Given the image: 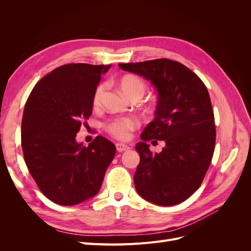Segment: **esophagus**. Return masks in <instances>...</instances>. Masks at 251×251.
Instances as JSON below:
<instances>
[{"mask_svg":"<svg viewBox=\"0 0 251 251\" xmlns=\"http://www.w3.org/2000/svg\"><path fill=\"white\" fill-rule=\"evenodd\" d=\"M130 149V147L126 146V144H124V143H116V150L118 151H126Z\"/></svg>","mask_w":251,"mask_h":251,"instance_id":"34e87169","label":"esophagus"}]
</instances>
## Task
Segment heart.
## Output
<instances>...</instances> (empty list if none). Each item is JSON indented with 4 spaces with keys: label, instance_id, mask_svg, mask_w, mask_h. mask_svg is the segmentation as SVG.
<instances>
[{
    "label": "heart",
    "instance_id": "obj_1",
    "mask_svg": "<svg viewBox=\"0 0 251 251\" xmlns=\"http://www.w3.org/2000/svg\"><path fill=\"white\" fill-rule=\"evenodd\" d=\"M119 87L128 100L133 97H141L146 91V85L143 80L135 75H126L119 80ZM105 91H107V83H100L97 87L93 97L94 107L100 105ZM138 125V120L133 117H120L111 120L105 126V128L115 138L126 140L131 137V132L135 130Z\"/></svg>",
    "mask_w": 251,
    "mask_h": 251
}]
</instances>
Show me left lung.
I'll return each mask as SVG.
<instances>
[{
  "label": "left lung",
  "mask_w": 251,
  "mask_h": 251,
  "mask_svg": "<svg viewBox=\"0 0 251 251\" xmlns=\"http://www.w3.org/2000/svg\"><path fill=\"white\" fill-rule=\"evenodd\" d=\"M118 66L150 80L158 93L155 118L136 144V191L160 206L183 202L200 187L214 155L216 126L208 91L198 75L172 59ZM151 139L166 141L160 153L149 151L146 141Z\"/></svg>",
  "instance_id": "1"
}]
</instances>
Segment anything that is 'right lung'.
<instances>
[{"label": "right lung", "mask_w": 251, "mask_h": 251, "mask_svg": "<svg viewBox=\"0 0 251 251\" xmlns=\"http://www.w3.org/2000/svg\"><path fill=\"white\" fill-rule=\"evenodd\" d=\"M110 68L60 66L36 83L25 104L21 136L25 162L41 192L56 204L70 206L97 195L115 156V146L101 136L88 147L75 139Z\"/></svg>", "instance_id": "add662e5"}]
</instances>
